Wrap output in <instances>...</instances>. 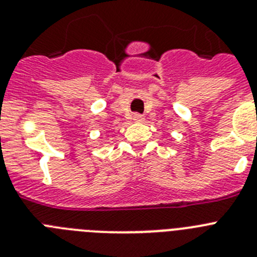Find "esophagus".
Returning a JSON list of instances; mask_svg holds the SVG:
<instances>
[{"mask_svg":"<svg viewBox=\"0 0 257 257\" xmlns=\"http://www.w3.org/2000/svg\"><path fill=\"white\" fill-rule=\"evenodd\" d=\"M134 119H135V121H138V122H143V121H144V115L138 114V113H136V114H134Z\"/></svg>","mask_w":257,"mask_h":257,"instance_id":"1","label":"esophagus"}]
</instances>
